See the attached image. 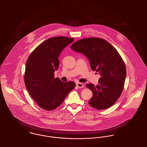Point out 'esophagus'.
<instances>
[{"instance_id": "esophagus-1", "label": "esophagus", "mask_w": 147, "mask_h": 147, "mask_svg": "<svg viewBox=\"0 0 147 147\" xmlns=\"http://www.w3.org/2000/svg\"><path fill=\"white\" fill-rule=\"evenodd\" d=\"M76 86H77V87L78 88H82L84 87V84L82 83H78L76 84Z\"/></svg>"}]
</instances>
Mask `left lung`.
Segmentation results:
<instances>
[{
    "label": "left lung",
    "instance_id": "left-lung-1",
    "mask_svg": "<svg viewBox=\"0 0 147 147\" xmlns=\"http://www.w3.org/2000/svg\"><path fill=\"white\" fill-rule=\"evenodd\" d=\"M71 49L85 55L91 69L100 75L98 85H86L93 94L90 105L98 110L111 107L122 93L127 75L125 63L118 52L105 40L95 37L76 41Z\"/></svg>",
    "mask_w": 147,
    "mask_h": 147
}]
</instances>
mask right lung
I'll list each match as a JSON object with an SVG mask.
<instances>
[{
	"label": "right lung",
	"mask_w": 147,
	"mask_h": 147,
	"mask_svg": "<svg viewBox=\"0 0 147 147\" xmlns=\"http://www.w3.org/2000/svg\"><path fill=\"white\" fill-rule=\"evenodd\" d=\"M74 40L65 37H52L40 43L30 55L26 63L24 82L32 98L39 107L52 110L63 102L76 84L54 78L59 69L60 53Z\"/></svg>",
	"instance_id": "right-lung-1"
}]
</instances>
